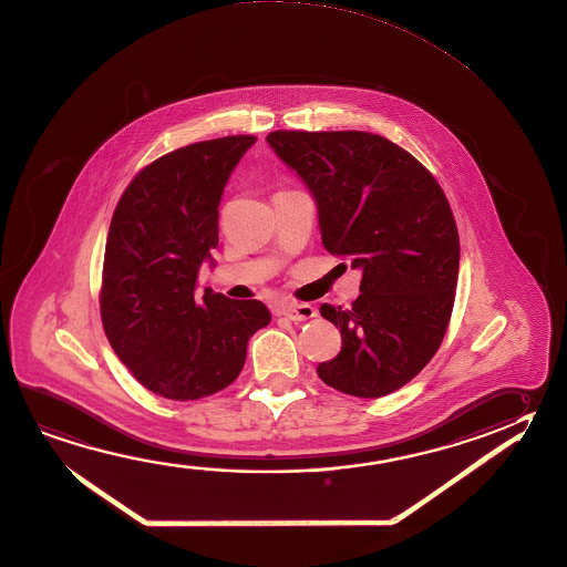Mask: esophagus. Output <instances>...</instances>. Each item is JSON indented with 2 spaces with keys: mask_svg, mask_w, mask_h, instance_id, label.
<instances>
[{
  "mask_svg": "<svg viewBox=\"0 0 567 567\" xmlns=\"http://www.w3.org/2000/svg\"><path fill=\"white\" fill-rule=\"evenodd\" d=\"M279 315L287 317L292 322H302V320L317 317V310L310 305H288V307H280Z\"/></svg>",
  "mask_w": 567,
  "mask_h": 567,
  "instance_id": "34e87169",
  "label": "esophagus"
}]
</instances>
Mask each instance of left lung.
Masks as SVG:
<instances>
[{
  "label": "left lung",
  "mask_w": 567,
  "mask_h": 567,
  "mask_svg": "<svg viewBox=\"0 0 567 567\" xmlns=\"http://www.w3.org/2000/svg\"><path fill=\"white\" fill-rule=\"evenodd\" d=\"M267 141L312 190L324 249L362 270L352 307H320L342 348L318 377L350 396H386L426 367L450 324L460 237L446 195L374 133L280 130Z\"/></svg>",
  "instance_id": "obj_1"
}]
</instances>
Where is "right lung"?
Returning <instances> with one entry per match:
<instances>
[{
    "label": "right lung",
    "instance_id": "right-lung-1",
    "mask_svg": "<svg viewBox=\"0 0 567 567\" xmlns=\"http://www.w3.org/2000/svg\"><path fill=\"white\" fill-rule=\"evenodd\" d=\"M255 135L171 151L133 177L111 219L101 322L137 382L169 400H199L239 377L249 338L270 322L260 300L207 290L200 262L219 245V203Z\"/></svg>",
    "mask_w": 567,
    "mask_h": 567
}]
</instances>
